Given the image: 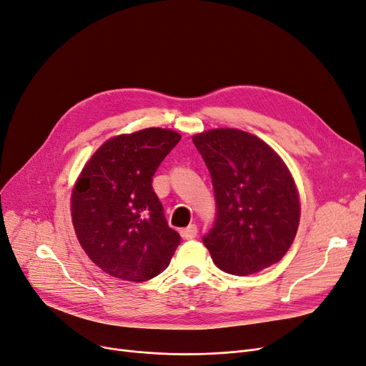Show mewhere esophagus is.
<instances>
[{"label": "esophagus", "instance_id": "1", "mask_svg": "<svg viewBox=\"0 0 366 366\" xmlns=\"http://www.w3.org/2000/svg\"><path fill=\"white\" fill-rule=\"evenodd\" d=\"M197 233H199V229H197L196 224H189L188 227L181 230V236H182V239H185V241L194 239V237H197Z\"/></svg>", "mask_w": 366, "mask_h": 366}]
</instances>
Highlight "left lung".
<instances>
[{"label": "left lung", "instance_id": "8db88e82", "mask_svg": "<svg viewBox=\"0 0 366 366\" xmlns=\"http://www.w3.org/2000/svg\"><path fill=\"white\" fill-rule=\"evenodd\" d=\"M211 172L214 227L203 236L214 263L249 275L278 263L296 236L300 200L292 172L264 140L237 129L193 136Z\"/></svg>", "mask_w": 366, "mask_h": 366}]
</instances>
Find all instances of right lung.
I'll use <instances>...</instances> for the list:
<instances>
[{
	"label": "right lung",
	"mask_w": 366,
	"mask_h": 366,
	"mask_svg": "<svg viewBox=\"0 0 366 366\" xmlns=\"http://www.w3.org/2000/svg\"><path fill=\"white\" fill-rule=\"evenodd\" d=\"M181 134L149 127L107 139L92 154L71 192L77 241L102 271L148 281L169 266L181 236L167 226L152 177Z\"/></svg>",
	"instance_id": "right-lung-1"
}]
</instances>
